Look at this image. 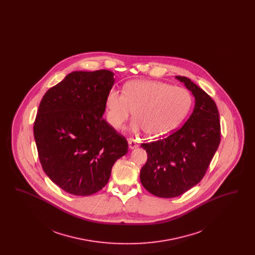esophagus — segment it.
Wrapping results in <instances>:
<instances>
[{
    "label": "esophagus",
    "instance_id": "esophagus-1",
    "mask_svg": "<svg viewBox=\"0 0 255 255\" xmlns=\"http://www.w3.org/2000/svg\"><path fill=\"white\" fill-rule=\"evenodd\" d=\"M128 144H129L130 149H134V148L138 147V143H137V141H136V140H134V139H130V140L128 141Z\"/></svg>",
    "mask_w": 255,
    "mask_h": 255
}]
</instances>
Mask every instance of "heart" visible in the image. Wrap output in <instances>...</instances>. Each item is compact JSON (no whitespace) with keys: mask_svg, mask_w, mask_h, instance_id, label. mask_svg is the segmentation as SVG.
I'll return each mask as SVG.
<instances>
[{"mask_svg":"<svg viewBox=\"0 0 255 255\" xmlns=\"http://www.w3.org/2000/svg\"><path fill=\"white\" fill-rule=\"evenodd\" d=\"M190 104V95L183 88L159 81L133 80L124 86L123 94L117 90L108 93L106 119L111 127L120 129L133 112V130L143 129L151 136H160L180 123Z\"/></svg>","mask_w":255,"mask_h":255,"instance_id":"obj_1","label":"heart"}]
</instances>
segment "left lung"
I'll use <instances>...</instances> for the list:
<instances>
[{"label":"left lung","mask_w":255,"mask_h":255,"mask_svg":"<svg viewBox=\"0 0 255 255\" xmlns=\"http://www.w3.org/2000/svg\"><path fill=\"white\" fill-rule=\"evenodd\" d=\"M176 77L194 96L192 114L169 135L140 145L147 153L140 182L147 191L160 198L180 196L201 182L221 141L214 100L189 78Z\"/></svg>","instance_id":"obj_1"}]
</instances>
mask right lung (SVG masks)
Segmentation results:
<instances>
[{
	"mask_svg": "<svg viewBox=\"0 0 255 255\" xmlns=\"http://www.w3.org/2000/svg\"><path fill=\"white\" fill-rule=\"evenodd\" d=\"M114 82L107 70L73 72L40 102L33 126L38 157L49 179L70 194L97 193L128 152L126 138L102 118Z\"/></svg>",
	"mask_w": 255,
	"mask_h": 255,
	"instance_id": "1",
	"label": "right lung"
}]
</instances>
